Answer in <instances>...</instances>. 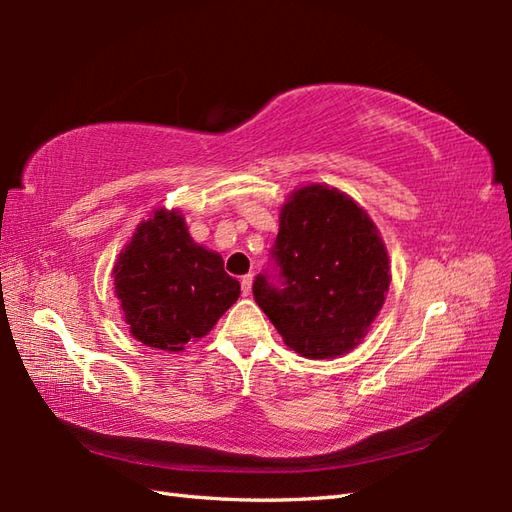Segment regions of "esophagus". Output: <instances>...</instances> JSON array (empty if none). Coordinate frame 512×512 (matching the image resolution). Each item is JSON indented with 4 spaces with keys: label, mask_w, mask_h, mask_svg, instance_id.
<instances>
[{
    "label": "esophagus",
    "mask_w": 512,
    "mask_h": 512,
    "mask_svg": "<svg viewBox=\"0 0 512 512\" xmlns=\"http://www.w3.org/2000/svg\"><path fill=\"white\" fill-rule=\"evenodd\" d=\"M239 284H242V295H244V297H248V295H250V290H253V277H250V275H244V277H242V281H239Z\"/></svg>",
    "instance_id": "1"
}]
</instances>
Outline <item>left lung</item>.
<instances>
[{
  "label": "left lung",
  "instance_id": "left-lung-1",
  "mask_svg": "<svg viewBox=\"0 0 512 512\" xmlns=\"http://www.w3.org/2000/svg\"><path fill=\"white\" fill-rule=\"evenodd\" d=\"M273 273L253 284L257 306L306 358H336L361 343L389 290L376 224L350 195L308 184L281 206Z\"/></svg>",
  "mask_w": 512,
  "mask_h": 512
}]
</instances>
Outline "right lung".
<instances>
[{"mask_svg": "<svg viewBox=\"0 0 512 512\" xmlns=\"http://www.w3.org/2000/svg\"><path fill=\"white\" fill-rule=\"evenodd\" d=\"M112 275L129 332L167 352L209 334L239 297V281L193 242L180 211L158 209L140 224Z\"/></svg>", "mask_w": 512, "mask_h": 512, "instance_id": "1", "label": "right lung"}]
</instances>
